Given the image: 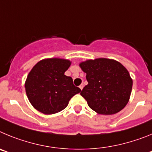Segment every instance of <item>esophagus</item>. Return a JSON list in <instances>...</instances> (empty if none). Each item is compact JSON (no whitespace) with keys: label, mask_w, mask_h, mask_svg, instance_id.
<instances>
[{"label":"esophagus","mask_w":152,"mask_h":152,"mask_svg":"<svg viewBox=\"0 0 152 152\" xmlns=\"http://www.w3.org/2000/svg\"><path fill=\"white\" fill-rule=\"evenodd\" d=\"M79 88H80V90H82L83 89V88H84V84H80V86H79Z\"/></svg>","instance_id":"esophagus-1"}]
</instances>
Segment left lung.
Returning <instances> with one entry per match:
<instances>
[{"instance_id":"1","label":"left lung","mask_w":152,"mask_h":152,"mask_svg":"<svg viewBox=\"0 0 152 152\" xmlns=\"http://www.w3.org/2000/svg\"><path fill=\"white\" fill-rule=\"evenodd\" d=\"M79 66L86 73L88 82L80 95L90 108L98 114L112 115L126 107L131 95L132 79L121 63L99 58L82 61Z\"/></svg>"}]
</instances>
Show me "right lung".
<instances>
[{
    "label": "right lung",
    "instance_id": "add662e5",
    "mask_svg": "<svg viewBox=\"0 0 152 152\" xmlns=\"http://www.w3.org/2000/svg\"><path fill=\"white\" fill-rule=\"evenodd\" d=\"M72 64L60 58H45L35 64L28 74L25 89L29 101L36 110L51 115L63 110L71 98L81 91L64 75Z\"/></svg>",
    "mask_w": 152,
    "mask_h": 152
}]
</instances>
